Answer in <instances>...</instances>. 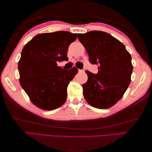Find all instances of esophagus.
Returning a JSON list of instances; mask_svg holds the SVG:
<instances>
[{
  "mask_svg": "<svg viewBox=\"0 0 152 152\" xmlns=\"http://www.w3.org/2000/svg\"><path fill=\"white\" fill-rule=\"evenodd\" d=\"M78 72L80 73V72H84V70H81V69H79L78 70Z\"/></svg>",
  "mask_w": 152,
  "mask_h": 152,
  "instance_id": "34e87169",
  "label": "esophagus"
}]
</instances>
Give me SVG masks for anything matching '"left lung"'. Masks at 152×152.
<instances>
[{
  "instance_id": "obj_1",
  "label": "left lung",
  "mask_w": 152,
  "mask_h": 152,
  "mask_svg": "<svg viewBox=\"0 0 152 152\" xmlns=\"http://www.w3.org/2000/svg\"><path fill=\"white\" fill-rule=\"evenodd\" d=\"M78 38L89 55V62L99 65L97 74L86 71L88 80L82 85L84 98L93 107H111L131 82V55L120 41L105 32L90 31L78 34Z\"/></svg>"
}]
</instances>
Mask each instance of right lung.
<instances>
[{
	"label": "right lung",
	"instance_id": "right-lung-1",
	"mask_svg": "<svg viewBox=\"0 0 152 152\" xmlns=\"http://www.w3.org/2000/svg\"><path fill=\"white\" fill-rule=\"evenodd\" d=\"M77 34L68 31L42 33L25 45L18 63L19 82L34 105L46 110L63 105L66 89L78 70H64L57 62L67 61L69 45Z\"/></svg>",
	"mask_w": 152,
	"mask_h": 152
}]
</instances>
